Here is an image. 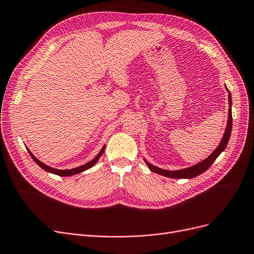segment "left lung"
<instances>
[{
  "label": "left lung",
  "instance_id": "1",
  "mask_svg": "<svg viewBox=\"0 0 254 254\" xmlns=\"http://www.w3.org/2000/svg\"><path fill=\"white\" fill-rule=\"evenodd\" d=\"M227 89V88H226ZM228 92V102H229V108H228V121H227V127L225 129V133L222 137V140L220 145L217 147V149L212 152V153L203 161L199 162V164L192 166L190 168L188 169H184V170H178V171H167V170H162L159 169L157 167H154L150 165L148 161H146V164L148 166V168L152 171L154 172L156 174L162 175V176H166V177H170V178H178V179H184V178H194L202 173H204V172L214 164V161L217 159V157L222 153L223 151L225 150L227 144H228V140L230 137V133H231V128H232V115H231V95L229 93V90L227 89Z\"/></svg>",
  "mask_w": 254,
  "mask_h": 254
}]
</instances>
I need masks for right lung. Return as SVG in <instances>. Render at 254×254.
<instances>
[{
  "instance_id": "1",
  "label": "right lung",
  "mask_w": 254,
  "mask_h": 254,
  "mask_svg": "<svg viewBox=\"0 0 254 254\" xmlns=\"http://www.w3.org/2000/svg\"><path fill=\"white\" fill-rule=\"evenodd\" d=\"M104 149H105V146H104L102 149H101V151L99 152V154H98L92 161H89V162H87V164H85V165H83V166H81V167H78V168H75V169H70V170H57V169H53V168H51V167H48L47 165L43 164L42 161H39L30 151H29V153H30V155H31L32 159L36 162V164H37L40 168H43L45 171L50 172V173L56 174V175H58V176H70V175H75V174L81 173V172H83V171H85V170H87V169H89V168H92V167L96 164V162L98 161V159L101 157V155L103 154Z\"/></svg>"
}]
</instances>
